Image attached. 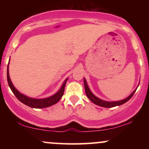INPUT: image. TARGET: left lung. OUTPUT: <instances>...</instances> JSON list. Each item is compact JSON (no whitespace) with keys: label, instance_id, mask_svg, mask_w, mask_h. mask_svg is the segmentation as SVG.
<instances>
[{"label":"left lung","instance_id":"left-lung-1","mask_svg":"<svg viewBox=\"0 0 149 149\" xmlns=\"http://www.w3.org/2000/svg\"><path fill=\"white\" fill-rule=\"evenodd\" d=\"M84 86H85V93H86L87 97H88L89 100L91 101L92 102H93L94 104H96V105L100 106V107H102L104 108H112L114 107H117V106H120L122 105L125 103L129 101L130 99L132 98V97L133 96V95L134 94V92H136V89H135L134 90V92L130 95L129 97H127V98L124 99V100H120V101H117V102H107V101H104L101 100V99L98 98L95 96V95H93V93L90 91V88H89L88 84H87L86 80L84 78ZM139 86V85H138Z\"/></svg>","mask_w":149,"mask_h":149}]
</instances>
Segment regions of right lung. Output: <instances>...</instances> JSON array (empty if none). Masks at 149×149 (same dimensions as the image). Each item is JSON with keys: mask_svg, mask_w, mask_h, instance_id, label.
Masks as SVG:
<instances>
[{"mask_svg": "<svg viewBox=\"0 0 149 149\" xmlns=\"http://www.w3.org/2000/svg\"><path fill=\"white\" fill-rule=\"evenodd\" d=\"M8 66H9V63H8V69H7V79H8V83L9 85V87L13 91V94L15 95V97L18 99L20 102L24 104L25 105L28 106V107L31 108H35V109H42V108L49 107L50 106L54 105V104H57L60 99L62 97L63 95H64L65 85H66V81H67L68 78L65 80L62 85H61V88L57 93L53 95L52 96L47 97V98L44 99H33L29 97L26 95H23V94L20 93L15 88L13 85V83H12L11 80H10V75H9V69H8Z\"/></svg>", "mask_w": 149, "mask_h": 149, "instance_id": "right-lung-1", "label": "right lung"}]
</instances>
